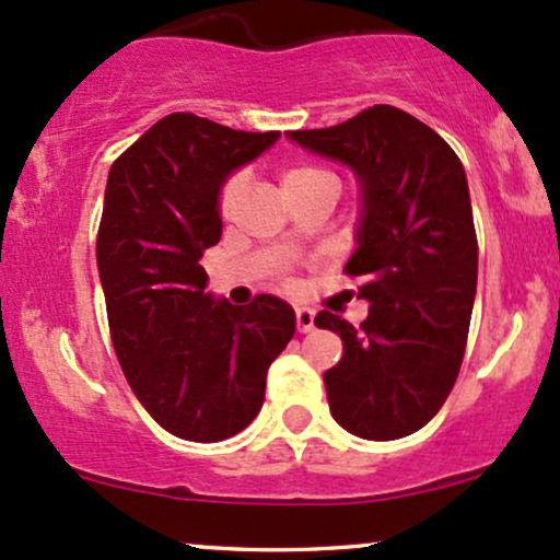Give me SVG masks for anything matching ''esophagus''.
Masks as SVG:
<instances>
[{
	"label": "esophagus",
	"instance_id": "esophagus-1",
	"mask_svg": "<svg viewBox=\"0 0 560 560\" xmlns=\"http://www.w3.org/2000/svg\"><path fill=\"white\" fill-rule=\"evenodd\" d=\"M294 318H298V331L307 334V331H313V329H316V313H313L311 307L300 305L298 311H294Z\"/></svg>",
	"mask_w": 560,
	"mask_h": 560
}]
</instances>
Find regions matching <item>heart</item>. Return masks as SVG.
I'll use <instances>...</instances> for the list:
<instances>
[{
  "mask_svg": "<svg viewBox=\"0 0 560 560\" xmlns=\"http://www.w3.org/2000/svg\"><path fill=\"white\" fill-rule=\"evenodd\" d=\"M320 182H337V178H334L331 173L316 168V165H305V163L287 165V168L281 171V186H284L287 195L305 189V186L320 184ZM242 191H244V178L242 176H231L229 182L223 184L221 199H218V205H221V213L223 215H229L231 210L236 208V202H240Z\"/></svg>",
  "mask_w": 560,
  "mask_h": 560,
  "instance_id": "b5f03b06",
  "label": "heart"
}]
</instances>
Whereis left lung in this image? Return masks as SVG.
Segmentation results:
<instances>
[{"label": "left lung", "instance_id": "obj_1", "mask_svg": "<svg viewBox=\"0 0 560 560\" xmlns=\"http://www.w3.org/2000/svg\"><path fill=\"white\" fill-rule=\"evenodd\" d=\"M287 137L361 186L345 271L361 279L369 318L355 329L316 316L345 345L324 374L329 410L363 440H400L434 419L464 361L479 260L466 171L440 133L389 105Z\"/></svg>", "mask_w": 560, "mask_h": 560}]
</instances>
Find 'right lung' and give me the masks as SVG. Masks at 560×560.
<instances>
[{
	"instance_id": "1",
	"label": "right lung",
	"mask_w": 560,
	"mask_h": 560,
	"mask_svg": "<svg viewBox=\"0 0 560 560\" xmlns=\"http://www.w3.org/2000/svg\"><path fill=\"white\" fill-rule=\"evenodd\" d=\"M173 113L113 163L96 268L120 369L147 413L191 442L240 434L260 413L266 374L294 337L273 294L231 305L205 292L199 258L221 240V189L279 141Z\"/></svg>"
}]
</instances>
